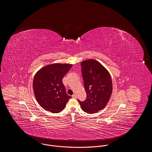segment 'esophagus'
I'll list each match as a JSON object with an SVG mask.
<instances>
[{
    "label": "esophagus",
    "mask_w": 152,
    "mask_h": 152,
    "mask_svg": "<svg viewBox=\"0 0 152 152\" xmlns=\"http://www.w3.org/2000/svg\"><path fill=\"white\" fill-rule=\"evenodd\" d=\"M72 98H76L77 97V96H76V94H74L72 96Z\"/></svg>",
    "instance_id": "34e87169"
}]
</instances>
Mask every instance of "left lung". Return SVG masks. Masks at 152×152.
I'll return each instance as SVG.
<instances>
[{"label": "left lung", "mask_w": 152, "mask_h": 152, "mask_svg": "<svg viewBox=\"0 0 152 152\" xmlns=\"http://www.w3.org/2000/svg\"><path fill=\"white\" fill-rule=\"evenodd\" d=\"M86 99H78L81 109L88 113H94L103 109L109 102L112 92L111 77L108 71L97 61L90 59L81 63Z\"/></svg>", "instance_id": "left-lung-1"}]
</instances>
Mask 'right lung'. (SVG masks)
<instances>
[{"mask_svg":"<svg viewBox=\"0 0 152 152\" xmlns=\"http://www.w3.org/2000/svg\"><path fill=\"white\" fill-rule=\"evenodd\" d=\"M72 65L54 64L39 71L33 80L35 97L40 105L52 113H59L71 96L68 95L62 79Z\"/></svg>","mask_w":152,"mask_h":152,"instance_id":"1","label":"right lung"}]
</instances>
